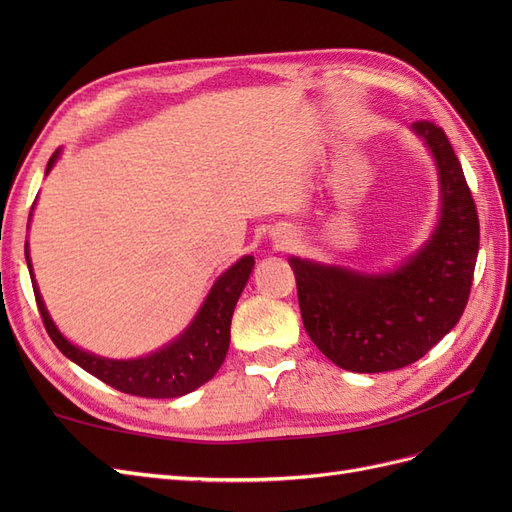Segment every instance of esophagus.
I'll use <instances>...</instances> for the list:
<instances>
[{"instance_id": "1", "label": "esophagus", "mask_w": 512, "mask_h": 512, "mask_svg": "<svg viewBox=\"0 0 512 512\" xmlns=\"http://www.w3.org/2000/svg\"><path fill=\"white\" fill-rule=\"evenodd\" d=\"M290 243H292V239H290V237H286V235L280 239V247H288Z\"/></svg>"}]
</instances>
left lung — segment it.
I'll return each instance as SVG.
<instances>
[{
    "instance_id": "obj_1",
    "label": "left lung",
    "mask_w": 512,
    "mask_h": 512,
    "mask_svg": "<svg viewBox=\"0 0 512 512\" xmlns=\"http://www.w3.org/2000/svg\"><path fill=\"white\" fill-rule=\"evenodd\" d=\"M438 166L440 222L431 239L382 275L290 256L307 335L335 365L359 374L401 369L459 322L478 256V213L442 128L414 121Z\"/></svg>"
}]
</instances>
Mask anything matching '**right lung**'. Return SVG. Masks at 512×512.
<instances>
[{"label": "right lung", "instance_id": "1", "mask_svg": "<svg viewBox=\"0 0 512 512\" xmlns=\"http://www.w3.org/2000/svg\"><path fill=\"white\" fill-rule=\"evenodd\" d=\"M57 158L59 149L53 153L49 164H46V173L53 168ZM29 218H32V215H29ZM25 260L29 267V275L34 277L27 245ZM252 269L254 256H243L241 260H237L235 265L218 277V282L213 284L203 307H200V312L175 342H170L168 346L147 356H141V359L130 361L104 359V356H96L70 344L68 339L57 331L55 322L51 320L49 312H46L36 280L32 284L44 329L53 339V344L64 352L70 361H74L76 365L89 371L91 376H96L98 380L106 382L108 386H113V389L121 393L151 399H170L192 393L198 386H203L207 380L215 376V371L224 363L230 344L232 312H235V305L241 297V292L247 280H250Z\"/></svg>", "mask_w": 512, "mask_h": 512}]
</instances>
